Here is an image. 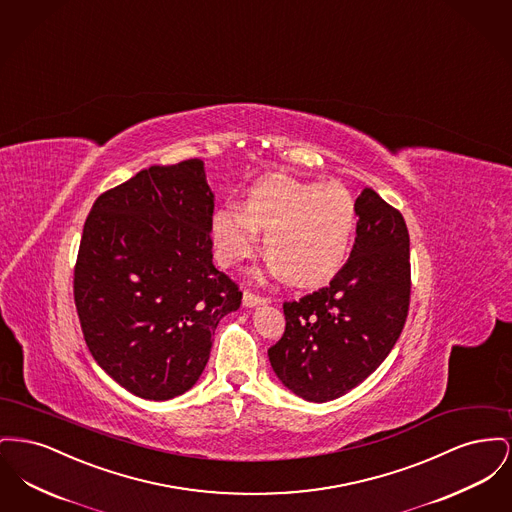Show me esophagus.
Instances as JSON below:
<instances>
[{
    "instance_id": "1",
    "label": "esophagus",
    "mask_w": 512,
    "mask_h": 512,
    "mask_svg": "<svg viewBox=\"0 0 512 512\" xmlns=\"http://www.w3.org/2000/svg\"><path fill=\"white\" fill-rule=\"evenodd\" d=\"M244 306H258V304H266L268 296L258 295L252 291H244L243 295Z\"/></svg>"
}]
</instances>
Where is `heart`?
<instances>
[{"mask_svg": "<svg viewBox=\"0 0 512 512\" xmlns=\"http://www.w3.org/2000/svg\"><path fill=\"white\" fill-rule=\"evenodd\" d=\"M358 208L339 183H306L273 175L248 190L243 208L223 206L212 217L217 260L235 266L254 254L258 229L283 277L298 287H320L347 262Z\"/></svg>", "mask_w": 512, "mask_h": 512, "instance_id": "heart-1", "label": "heart"}]
</instances>
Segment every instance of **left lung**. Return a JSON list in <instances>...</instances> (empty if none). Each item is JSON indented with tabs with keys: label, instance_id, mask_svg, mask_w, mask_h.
I'll list each match as a JSON object with an SVG mask.
<instances>
[{
	"label": "left lung",
	"instance_id": "obj_1",
	"mask_svg": "<svg viewBox=\"0 0 512 512\" xmlns=\"http://www.w3.org/2000/svg\"><path fill=\"white\" fill-rule=\"evenodd\" d=\"M350 258L310 295L283 302L285 331L269 347L273 372L298 397L333 401L362 383L401 337L410 306V237L376 190L356 198Z\"/></svg>",
	"mask_w": 512,
	"mask_h": 512
}]
</instances>
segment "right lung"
<instances>
[{
    "mask_svg": "<svg viewBox=\"0 0 512 512\" xmlns=\"http://www.w3.org/2000/svg\"><path fill=\"white\" fill-rule=\"evenodd\" d=\"M214 194L204 162L152 165L102 192L84 221L73 295L94 360L150 401L173 399L206 368L239 285L212 262Z\"/></svg>",
    "mask_w": 512,
    "mask_h": 512,
    "instance_id": "obj_1",
    "label": "right lung"
}]
</instances>
